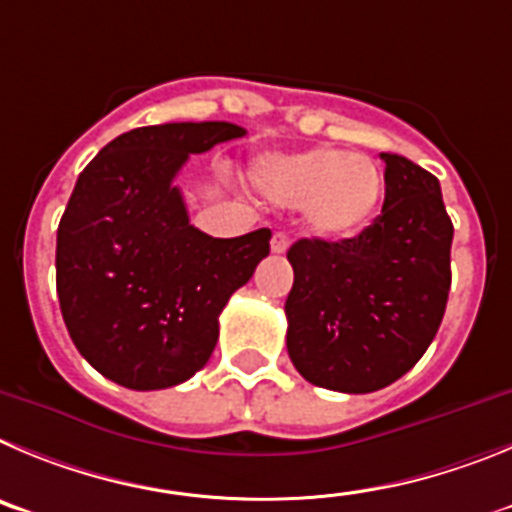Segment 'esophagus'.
I'll use <instances>...</instances> for the list:
<instances>
[{"mask_svg":"<svg viewBox=\"0 0 512 512\" xmlns=\"http://www.w3.org/2000/svg\"><path fill=\"white\" fill-rule=\"evenodd\" d=\"M270 247H273L275 255H285V252H288V247H290L288 234H283V232L273 234V242H270Z\"/></svg>","mask_w":512,"mask_h":512,"instance_id":"obj_1","label":"esophagus"}]
</instances>
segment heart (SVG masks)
I'll list each match as a JSON object with an SVG mask.
<instances>
[{"label": "heart", "instance_id": "1", "mask_svg": "<svg viewBox=\"0 0 512 512\" xmlns=\"http://www.w3.org/2000/svg\"><path fill=\"white\" fill-rule=\"evenodd\" d=\"M255 183L275 204L303 206L308 227L329 239L362 232L385 196L380 165L339 147L265 158L255 168Z\"/></svg>", "mask_w": 512, "mask_h": 512}]
</instances>
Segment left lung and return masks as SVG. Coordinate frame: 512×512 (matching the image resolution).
<instances>
[{"label":"left lung","mask_w":512,"mask_h":512,"mask_svg":"<svg viewBox=\"0 0 512 512\" xmlns=\"http://www.w3.org/2000/svg\"><path fill=\"white\" fill-rule=\"evenodd\" d=\"M385 204L352 239L288 250V354L308 382L339 393L388 388L434 342L451 285L454 227L439 178L382 153Z\"/></svg>","instance_id":"8db88e82"}]
</instances>
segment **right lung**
Masks as SVG:
<instances>
[{
    "mask_svg": "<svg viewBox=\"0 0 512 512\" xmlns=\"http://www.w3.org/2000/svg\"><path fill=\"white\" fill-rule=\"evenodd\" d=\"M247 132L232 122L137 127L101 147L58 224L55 285L81 357L117 385L163 390L209 362L219 313L270 255V229L216 239L188 222L178 170Z\"/></svg>",
    "mask_w": 512,
    "mask_h": 512,
    "instance_id": "right-lung-1",
    "label": "right lung"
}]
</instances>
